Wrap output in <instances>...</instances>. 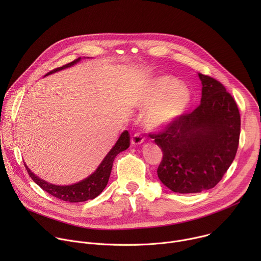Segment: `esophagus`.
<instances>
[{"label": "esophagus", "mask_w": 261, "mask_h": 261, "mask_svg": "<svg viewBox=\"0 0 261 261\" xmlns=\"http://www.w3.org/2000/svg\"><path fill=\"white\" fill-rule=\"evenodd\" d=\"M130 141H131V144H132V145H139V144L142 143L143 137H142L139 133H136V134H134V135L131 137Z\"/></svg>", "instance_id": "1"}]
</instances>
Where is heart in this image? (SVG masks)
I'll use <instances>...</instances> for the list:
<instances>
[{"label": "heart", "mask_w": 261, "mask_h": 261, "mask_svg": "<svg viewBox=\"0 0 261 261\" xmlns=\"http://www.w3.org/2000/svg\"><path fill=\"white\" fill-rule=\"evenodd\" d=\"M190 89L170 76H159L140 91L136 105L146 109L141 122L147 130H161L179 120L190 106Z\"/></svg>", "instance_id": "heart-1"}]
</instances>
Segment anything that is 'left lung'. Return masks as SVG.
Instances as JSON below:
<instances>
[{
    "label": "left lung",
    "mask_w": 261,
    "mask_h": 261,
    "mask_svg": "<svg viewBox=\"0 0 261 261\" xmlns=\"http://www.w3.org/2000/svg\"><path fill=\"white\" fill-rule=\"evenodd\" d=\"M200 105L165 131L152 135L163 152L157 173L175 193L214 188L231 165L239 146V108L221 83L198 73Z\"/></svg>",
    "instance_id": "obj_1"
}]
</instances>
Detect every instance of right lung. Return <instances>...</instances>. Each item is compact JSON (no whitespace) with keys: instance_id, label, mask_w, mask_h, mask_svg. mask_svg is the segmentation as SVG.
I'll return each instance as SVG.
<instances>
[{"instance_id":"obj_1","label":"right lung","mask_w":261,"mask_h":261,"mask_svg":"<svg viewBox=\"0 0 261 261\" xmlns=\"http://www.w3.org/2000/svg\"><path fill=\"white\" fill-rule=\"evenodd\" d=\"M85 58H79L75 61H73L67 65H64L63 67L57 68L50 72H48L45 76L50 75L53 73L59 72L61 70L70 68L81 62ZM89 59V58H88ZM130 145V137L129 133L127 130L123 131L121 135L119 136L117 142L114 144V146L110 148V151L106 154V156L103 158L101 163L98 165L96 170L92 172L89 176L86 178L75 182V184H71V185H55L50 184L41 177H39L37 174H35L24 163L25 169L29 173V175L32 177V179L39 186L41 189L49 193L50 195L64 200L68 202H83L87 201L90 199H94L97 197L106 187V185L109 179V175L111 172V168H113V163L115 158L117 157L118 154L121 152L127 150Z\"/></svg>"}]
</instances>
